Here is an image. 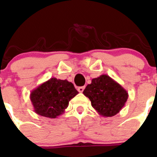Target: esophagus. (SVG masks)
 <instances>
[{
	"label": "esophagus",
	"instance_id": "1",
	"mask_svg": "<svg viewBox=\"0 0 157 157\" xmlns=\"http://www.w3.org/2000/svg\"><path fill=\"white\" fill-rule=\"evenodd\" d=\"M84 88H85V87H79L78 88H77V90H78V91L80 92V93H82V92L83 91V90H84Z\"/></svg>",
	"mask_w": 157,
	"mask_h": 157
}]
</instances>
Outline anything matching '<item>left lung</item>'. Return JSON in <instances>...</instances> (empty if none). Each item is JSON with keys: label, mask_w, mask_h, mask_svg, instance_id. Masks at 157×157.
Returning <instances> with one entry per match:
<instances>
[{"label": "left lung", "mask_w": 157, "mask_h": 157, "mask_svg": "<svg viewBox=\"0 0 157 157\" xmlns=\"http://www.w3.org/2000/svg\"><path fill=\"white\" fill-rule=\"evenodd\" d=\"M83 94L90 99L91 105L103 117L117 115L125 106L128 94L121 84L108 75L102 74L92 79Z\"/></svg>", "instance_id": "obj_1"}]
</instances>
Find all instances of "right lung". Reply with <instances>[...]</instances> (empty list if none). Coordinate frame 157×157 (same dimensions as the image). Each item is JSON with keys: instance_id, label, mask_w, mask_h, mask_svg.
<instances>
[{"instance_id": "add662e5", "label": "right lung", "mask_w": 157, "mask_h": 157, "mask_svg": "<svg viewBox=\"0 0 157 157\" xmlns=\"http://www.w3.org/2000/svg\"><path fill=\"white\" fill-rule=\"evenodd\" d=\"M78 93L71 82L52 77L31 92L30 100L36 114L56 118L65 112L69 101Z\"/></svg>"}]
</instances>
